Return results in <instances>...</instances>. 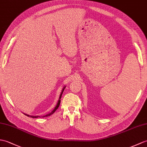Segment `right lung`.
<instances>
[{
    "label": "right lung",
    "mask_w": 147,
    "mask_h": 147,
    "mask_svg": "<svg viewBox=\"0 0 147 147\" xmlns=\"http://www.w3.org/2000/svg\"><path fill=\"white\" fill-rule=\"evenodd\" d=\"M65 88H66V86H64V87L63 88L62 91H61V94H60V96H59V100H58V101H57V105L56 106V107L54 108V110H53L52 111H51V112L50 113H48V114H47V115H44V116H42V117H40L44 118V117H49V116H50V115H53V114L56 111V110H57V109L58 108V107H59V105H60V102H61V96H62L63 93V91H64V89H65ZM24 115H26V116H27V117H30V118H39V117H40V116H32V115H27V114H25V113H24Z\"/></svg>",
    "instance_id": "add662e5"
}]
</instances>
